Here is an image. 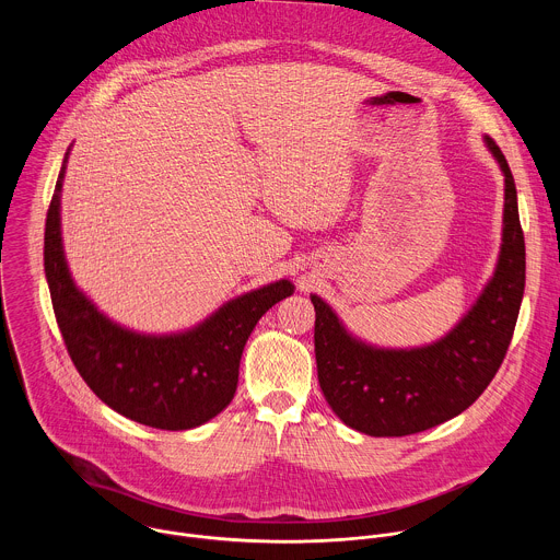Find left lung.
Instances as JSON below:
<instances>
[{
	"label": "left lung",
	"instance_id": "1",
	"mask_svg": "<svg viewBox=\"0 0 560 560\" xmlns=\"http://www.w3.org/2000/svg\"><path fill=\"white\" fill-rule=\"evenodd\" d=\"M486 145L505 177L501 255L481 296L443 339L410 350L368 346L322 296L310 294L318 385L352 430L408 436L450 421L483 394L505 359L525 290V238L512 171L492 137Z\"/></svg>",
	"mask_w": 560,
	"mask_h": 560
}]
</instances>
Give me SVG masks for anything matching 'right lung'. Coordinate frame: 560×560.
Returning a JSON list of instances; mask_svg holds the SVG:
<instances>
[{
	"instance_id": "obj_1",
	"label": "right lung",
	"mask_w": 560,
	"mask_h": 560,
	"mask_svg": "<svg viewBox=\"0 0 560 560\" xmlns=\"http://www.w3.org/2000/svg\"><path fill=\"white\" fill-rule=\"evenodd\" d=\"M66 159L46 214L44 270L77 372L108 408L130 421L173 432L203 425L232 401L238 361L257 322L294 285L281 279L246 292L179 335L154 337L117 326L74 285L63 257L59 201Z\"/></svg>"
}]
</instances>
